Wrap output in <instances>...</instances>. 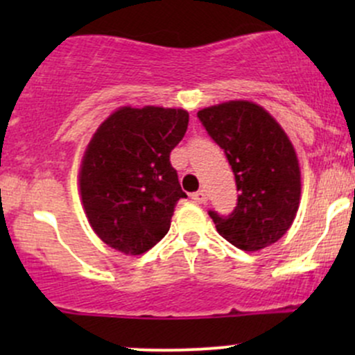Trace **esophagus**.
I'll return each instance as SVG.
<instances>
[{
	"label": "esophagus",
	"mask_w": 355,
	"mask_h": 355,
	"mask_svg": "<svg viewBox=\"0 0 355 355\" xmlns=\"http://www.w3.org/2000/svg\"><path fill=\"white\" fill-rule=\"evenodd\" d=\"M190 197H191V200L197 202V203H207V195H205V191H203V190L195 191V193H191Z\"/></svg>",
	"instance_id": "obj_1"
}]
</instances>
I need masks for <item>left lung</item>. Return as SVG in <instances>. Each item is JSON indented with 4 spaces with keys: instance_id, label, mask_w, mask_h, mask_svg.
<instances>
[{
    "instance_id": "left-lung-1",
    "label": "left lung",
    "mask_w": 355,
    "mask_h": 355,
    "mask_svg": "<svg viewBox=\"0 0 355 355\" xmlns=\"http://www.w3.org/2000/svg\"><path fill=\"white\" fill-rule=\"evenodd\" d=\"M197 116L223 150L237 183L234 211L227 217L209 211L217 232L247 252L272 245L291 229L300 203V168L291 140L252 101H227Z\"/></svg>"
}]
</instances>
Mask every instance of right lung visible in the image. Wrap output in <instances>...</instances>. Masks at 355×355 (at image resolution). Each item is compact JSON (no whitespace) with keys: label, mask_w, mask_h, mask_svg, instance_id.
I'll return each instance as SVG.
<instances>
[{"label":"right lung","mask_w":355,"mask_h":355,"mask_svg":"<svg viewBox=\"0 0 355 355\" xmlns=\"http://www.w3.org/2000/svg\"><path fill=\"white\" fill-rule=\"evenodd\" d=\"M187 126L182 108L123 107L96 130L81 162L80 193L107 245L141 255L165 237L175 205L187 198L170 164Z\"/></svg>","instance_id":"obj_1"}]
</instances>
